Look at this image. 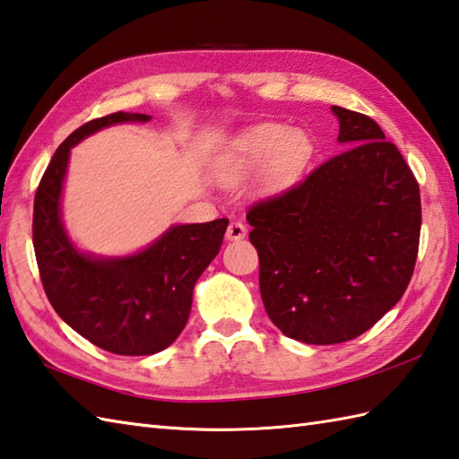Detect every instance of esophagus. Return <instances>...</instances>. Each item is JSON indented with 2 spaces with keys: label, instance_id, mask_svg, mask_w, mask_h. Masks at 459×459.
<instances>
[{
  "label": "esophagus",
  "instance_id": "esophagus-1",
  "mask_svg": "<svg viewBox=\"0 0 459 459\" xmlns=\"http://www.w3.org/2000/svg\"><path fill=\"white\" fill-rule=\"evenodd\" d=\"M246 233H247V228L243 226L241 221L233 220V221H230V226H228V230H226V239H230V241H238V239H243V238H246Z\"/></svg>",
  "mask_w": 459,
  "mask_h": 459
}]
</instances>
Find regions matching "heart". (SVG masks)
<instances>
[{
    "label": "heart",
    "mask_w": 459,
    "mask_h": 459,
    "mask_svg": "<svg viewBox=\"0 0 459 459\" xmlns=\"http://www.w3.org/2000/svg\"><path fill=\"white\" fill-rule=\"evenodd\" d=\"M312 159V143L300 129L259 124L239 131L216 160V178L223 186H238L259 172L263 195L290 188Z\"/></svg>",
    "instance_id": "heart-1"
}]
</instances>
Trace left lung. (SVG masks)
<instances>
[{"label":"left lung","mask_w":459,"mask_h":459,"mask_svg":"<svg viewBox=\"0 0 459 459\" xmlns=\"http://www.w3.org/2000/svg\"><path fill=\"white\" fill-rule=\"evenodd\" d=\"M345 149L299 186L247 212L269 318L292 340L358 338L409 287L420 238V188L368 116L332 106Z\"/></svg>","instance_id":"left-lung-1"}]
</instances>
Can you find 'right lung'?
I'll list each match as a JSON object with an SVG mask.
<instances>
[{
    "mask_svg": "<svg viewBox=\"0 0 459 459\" xmlns=\"http://www.w3.org/2000/svg\"><path fill=\"white\" fill-rule=\"evenodd\" d=\"M147 121V114L117 111L78 127L56 149L35 195L33 246L50 304L82 338L117 355H152L178 338L195 284L218 255L230 223H175L127 255H96L76 246L63 220L70 149L106 127Z\"/></svg>",
    "mask_w": 459,
    "mask_h": 459,
    "instance_id": "add662e5",
    "label": "right lung"
}]
</instances>
